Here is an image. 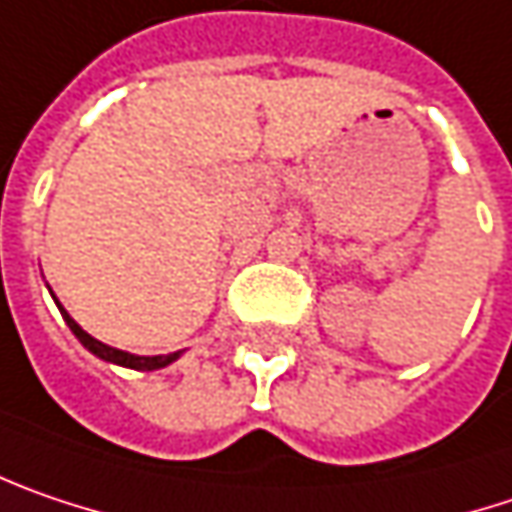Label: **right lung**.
<instances>
[{
    "label": "right lung",
    "instance_id": "right-lung-1",
    "mask_svg": "<svg viewBox=\"0 0 512 512\" xmlns=\"http://www.w3.org/2000/svg\"><path fill=\"white\" fill-rule=\"evenodd\" d=\"M57 307H60V301H57ZM60 313L66 318V324L72 327V333H75L77 339H80V345L86 347V350H92L95 356H101L104 362H112V365H121V368H133V371H159V368H165L170 362H176L179 359V350L176 353H165V356H136V353H127V350H118V347H109L104 342H98V339H92L80 324H77L75 318L69 316L63 307H60Z\"/></svg>",
    "mask_w": 512,
    "mask_h": 512
}]
</instances>
